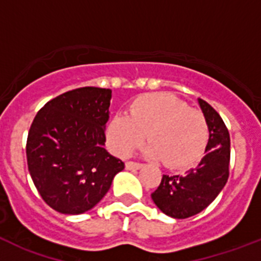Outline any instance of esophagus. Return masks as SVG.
<instances>
[{
	"label": "esophagus",
	"mask_w": 261,
	"mask_h": 261,
	"mask_svg": "<svg viewBox=\"0 0 261 261\" xmlns=\"http://www.w3.org/2000/svg\"><path fill=\"white\" fill-rule=\"evenodd\" d=\"M142 166H144L142 163H137V162H126L125 163L126 170H140Z\"/></svg>",
	"instance_id": "34e87169"
}]
</instances>
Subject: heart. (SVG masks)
I'll use <instances>...</instances> for the list:
<instances>
[{
	"instance_id": "b5f03b06",
	"label": "heart",
	"mask_w": 261,
	"mask_h": 261,
	"mask_svg": "<svg viewBox=\"0 0 261 261\" xmlns=\"http://www.w3.org/2000/svg\"><path fill=\"white\" fill-rule=\"evenodd\" d=\"M146 154L163 159L168 167L192 166L204 154L209 141V126L204 115L191 110L171 94H144L133 100L128 116L115 115L108 121L106 138L119 156H128L145 142Z\"/></svg>"
}]
</instances>
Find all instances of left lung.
I'll list each match as a JSON object with an SVG mask.
<instances>
[{
  "mask_svg": "<svg viewBox=\"0 0 261 261\" xmlns=\"http://www.w3.org/2000/svg\"><path fill=\"white\" fill-rule=\"evenodd\" d=\"M199 105L209 126L204 158L184 175H163L159 187L151 193L154 204L163 213L177 220L204 211L229 179V130L222 117L209 103L199 99Z\"/></svg>",
  "mask_w": 261,
  "mask_h": 261,
  "instance_id": "obj_1",
  "label": "left lung"
}]
</instances>
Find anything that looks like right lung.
<instances>
[{
    "instance_id": "obj_1",
    "label": "right lung",
    "mask_w": 261,
    "mask_h": 261,
    "mask_svg": "<svg viewBox=\"0 0 261 261\" xmlns=\"http://www.w3.org/2000/svg\"><path fill=\"white\" fill-rule=\"evenodd\" d=\"M112 91L81 87L56 96L36 114L27 137V165L36 190L62 214L93 209L124 162L105 149Z\"/></svg>"
}]
</instances>
